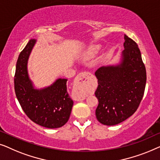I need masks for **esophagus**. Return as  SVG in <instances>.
<instances>
[{"instance_id":"34e87169","label":"esophagus","mask_w":160,"mask_h":160,"mask_svg":"<svg viewBox=\"0 0 160 160\" xmlns=\"http://www.w3.org/2000/svg\"><path fill=\"white\" fill-rule=\"evenodd\" d=\"M91 74L89 72H81L78 75V84H77V93L74 98L76 101H82L85 99L84 89L86 86L89 80V78Z\"/></svg>"}]
</instances>
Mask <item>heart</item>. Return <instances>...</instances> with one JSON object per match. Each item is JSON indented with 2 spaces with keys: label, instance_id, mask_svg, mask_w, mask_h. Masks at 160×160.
<instances>
[{
  "label": "heart",
  "instance_id": "b5f03b06",
  "mask_svg": "<svg viewBox=\"0 0 160 160\" xmlns=\"http://www.w3.org/2000/svg\"><path fill=\"white\" fill-rule=\"evenodd\" d=\"M96 52V47H92L91 48V50H90V53H91V54H93V53H95Z\"/></svg>",
  "mask_w": 160,
  "mask_h": 160
}]
</instances>
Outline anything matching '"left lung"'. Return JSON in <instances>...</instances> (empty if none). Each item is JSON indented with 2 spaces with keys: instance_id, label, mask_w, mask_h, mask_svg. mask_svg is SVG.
Returning a JSON list of instances; mask_svg holds the SVG:
<instances>
[{
  "instance_id": "8db88e82",
  "label": "left lung",
  "mask_w": 160,
  "mask_h": 160,
  "mask_svg": "<svg viewBox=\"0 0 160 160\" xmlns=\"http://www.w3.org/2000/svg\"><path fill=\"white\" fill-rule=\"evenodd\" d=\"M123 46L120 64L100 67L95 72L98 84L96 116L103 125H118L130 118L144 93L147 72L138 45L125 35Z\"/></svg>"
}]
</instances>
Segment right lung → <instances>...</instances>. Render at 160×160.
<instances>
[{
	"instance_id": "1",
	"label": "right lung",
	"mask_w": 160,
	"mask_h": 160,
	"mask_svg": "<svg viewBox=\"0 0 160 160\" xmlns=\"http://www.w3.org/2000/svg\"><path fill=\"white\" fill-rule=\"evenodd\" d=\"M35 42L31 39L18 57L14 75V90L26 115L36 124L47 128L65 125L70 116L72 100L67 91V79H58L42 90L34 89L27 71L28 57Z\"/></svg>"
}]
</instances>
